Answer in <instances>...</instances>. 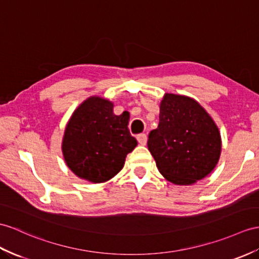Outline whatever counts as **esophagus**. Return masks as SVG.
Segmentation results:
<instances>
[{"mask_svg":"<svg viewBox=\"0 0 259 259\" xmlns=\"http://www.w3.org/2000/svg\"><path fill=\"white\" fill-rule=\"evenodd\" d=\"M136 138H137V142L141 145H146V143H147V135L146 134H138L136 136Z\"/></svg>","mask_w":259,"mask_h":259,"instance_id":"34e87169","label":"esophagus"}]
</instances>
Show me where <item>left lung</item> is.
<instances>
[{"label": "left lung", "mask_w": 259, "mask_h": 259, "mask_svg": "<svg viewBox=\"0 0 259 259\" xmlns=\"http://www.w3.org/2000/svg\"><path fill=\"white\" fill-rule=\"evenodd\" d=\"M147 146L163 177L189 186L215 168L222 143L217 124L197 101L166 93L158 127L149 133Z\"/></svg>", "instance_id": "8db88e82"}]
</instances>
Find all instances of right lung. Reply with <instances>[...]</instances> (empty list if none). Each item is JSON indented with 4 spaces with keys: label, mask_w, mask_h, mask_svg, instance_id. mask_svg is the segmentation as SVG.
<instances>
[{
    "label": "right lung",
    "mask_w": 259,
    "mask_h": 259,
    "mask_svg": "<svg viewBox=\"0 0 259 259\" xmlns=\"http://www.w3.org/2000/svg\"><path fill=\"white\" fill-rule=\"evenodd\" d=\"M127 113L115 115L113 103L91 97L73 112L66 126L62 154L79 178L101 184L121 171L137 141L127 127Z\"/></svg>",
    "instance_id": "1"
}]
</instances>
